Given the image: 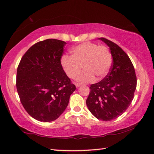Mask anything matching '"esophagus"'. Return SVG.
I'll list each match as a JSON object with an SVG mask.
<instances>
[{"mask_svg":"<svg viewBox=\"0 0 154 154\" xmlns=\"http://www.w3.org/2000/svg\"><path fill=\"white\" fill-rule=\"evenodd\" d=\"M75 86H76V87H77V88H78V87H79L81 86V84H79V83H75Z\"/></svg>","mask_w":154,"mask_h":154,"instance_id":"1","label":"esophagus"}]
</instances>
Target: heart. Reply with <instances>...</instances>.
Wrapping results in <instances>:
<instances>
[{
    "mask_svg": "<svg viewBox=\"0 0 154 154\" xmlns=\"http://www.w3.org/2000/svg\"><path fill=\"white\" fill-rule=\"evenodd\" d=\"M72 55H63L61 64L65 73L71 79H75L83 67V71L77 77L81 83H89L102 79L109 73L112 64V56L106 47L92 42H83L71 50Z\"/></svg>",
    "mask_w": 154,
    "mask_h": 154,
    "instance_id": "b5f03b06",
    "label": "heart"
}]
</instances>
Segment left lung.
Masks as SVG:
<instances>
[{
  "label": "left lung",
  "mask_w": 154,
  "mask_h": 154,
  "mask_svg": "<svg viewBox=\"0 0 154 154\" xmlns=\"http://www.w3.org/2000/svg\"><path fill=\"white\" fill-rule=\"evenodd\" d=\"M99 40L109 47L112 65L103 80L90 86L86 104L97 119L110 121L122 115L130 105L137 79L132 61L122 49L104 38Z\"/></svg>",
  "instance_id": "left-lung-1"
}]
</instances>
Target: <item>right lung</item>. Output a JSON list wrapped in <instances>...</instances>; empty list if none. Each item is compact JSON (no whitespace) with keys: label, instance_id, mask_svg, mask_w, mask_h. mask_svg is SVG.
<instances>
[{"label":"right lung","instance_id":"1","mask_svg":"<svg viewBox=\"0 0 154 154\" xmlns=\"http://www.w3.org/2000/svg\"><path fill=\"white\" fill-rule=\"evenodd\" d=\"M65 44L55 39L39 42L28 49L18 66L16 85L20 100L38 121L56 120L76 89L61 64Z\"/></svg>","mask_w":154,"mask_h":154}]
</instances>
